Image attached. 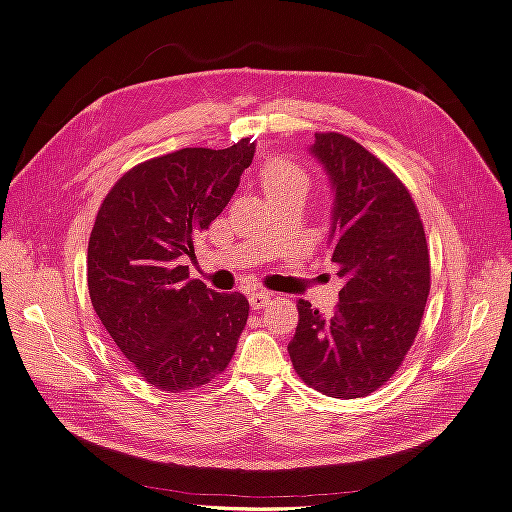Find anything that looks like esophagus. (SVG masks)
Wrapping results in <instances>:
<instances>
[{"instance_id": "esophagus-1", "label": "esophagus", "mask_w": 512, "mask_h": 512, "mask_svg": "<svg viewBox=\"0 0 512 512\" xmlns=\"http://www.w3.org/2000/svg\"><path fill=\"white\" fill-rule=\"evenodd\" d=\"M271 301H273V294H271V292L258 290V292H252V294H250V305H252V309H265L267 305H271Z\"/></svg>"}]
</instances>
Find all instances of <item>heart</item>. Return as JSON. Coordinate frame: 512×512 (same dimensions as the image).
<instances>
[{
  "instance_id": "1",
  "label": "heart",
  "mask_w": 512,
  "mask_h": 512,
  "mask_svg": "<svg viewBox=\"0 0 512 512\" xmlns=\"http://www.w3.org/2000/svg\"><path fill=\"white\" fill-rule=\"evenodd\" d=\"M260 181L265 185L269 198L284 196V194L305 196L309 192V185H312V181H309V173L301 164L280 156L269 158L265 164H262Z\"/></svg>"
}]
</instances>
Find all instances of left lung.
Here are the masks:
<instances>
[{"label":"left lung","instance_id":"left-lung-1","mask_svg":"<svg viewBox=\"0 0 512 512\" xmlns=\"http://www.w3.org/2000/svg\"><path fill=\"white\" fill-rule=\"evenodd\" d=\"M314 156L333 190V254L346 282L331 316L299 299L288 354L299 378L327 397H367L393 378L421 327L431 265L412 194L374 153L318 132Z\"/></svg>","mask_w":512,"mask_h":512}]
</instances>
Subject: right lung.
Listing matches in <instances>:
<instances>
[{"label": "right lung", "mask_w": 512, "mask_h": 512, "mask_svg": "<svg viewBox=\"0 0 512 512\" xmlns=\"http://www.w3.org/2000/svg\"><path fill=\"white\" fill-rule=\"evenodd\" d=\"M256 143L185 147L132 166L102 200L87 286L106 333L147 384L181 393L228 367L250 316L241 292H215L183 265L239 188Z\"/></svg>", "instance_id": "add662e5"}]
</instances>
